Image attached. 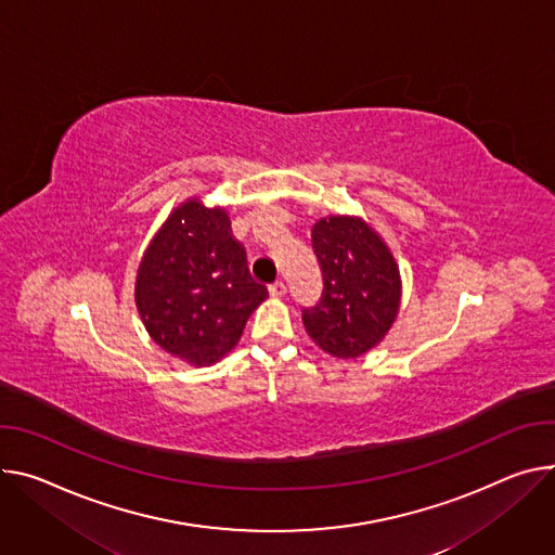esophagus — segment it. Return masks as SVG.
I'll return each mask as SVG.
<instances>
[{
    "label": "esophagus",
    "instance_id": "34e87169",
    "mask_svg": "<svg viewBox=\"0 0 555 555\" xmlns=\"http://www.w3.org/2000/svg\"><path fill=\"white\" fill-rule=\"evenodd\" d=\"M268 289H270V296H274V298H281V296H285V292H287V287H285L283 281L272 283Z\"/></svg>",
    "mask_w": 555,
    "mask_h": 555
}]
</instances>
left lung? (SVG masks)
Returning <instances> with one entry per match:
<instances>
[{
	"label": "left lung",
	"mask_w": 555,
	"mask_h": 555,
	"mask_svg": "<svg viewBox=\"0 0 555 555\" xmlns=\"http://www.w3.org/2000/svg\"><path fill=\"white\" fill-rule=\"evenodd\" d=\"M312 247L323 274L319 304L304 310L310 338L336 359H359L391 330L400 310V270L383 236L361 217L314 223Z\"/></svg>",
	"instance_id": "left-lung-1"
}]
</instances>
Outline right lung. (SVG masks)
I'll return each mask as SVG.
<instances>
[{"mask_svg": "<svg viewBox=\"0 0 555 555\" xmlns=\"http://www.w3.org/2000/svg\"><path fill=\"white\" fill-rule=\"evenodd\" d=\"M268 287L249 276L225 208L196 196L179 204L145 247L134 304L164 351L194 367L219 363L238 343Z\"/></svg>", "mask_w": 555, "mask_h": 555, "instance_id": "add662e5", "label": "right lung"}]
</instances>
